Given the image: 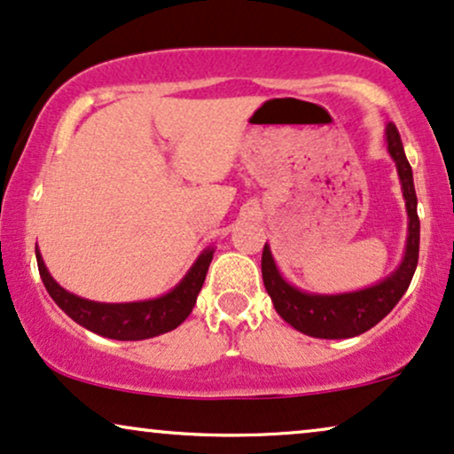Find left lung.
Wrapping results in <instances>:
<instances>
[{"instance_id":"8db88e82","label":"left lung","mask_w":454,"mask_h":454,"mask_svg":"<svg viewBox=\"0 0 454 454\" xmlns=\"http://www.w3.org/2000/svg\"><path fill=\"white\" fill-rule=\"evenodd\" d=\"M386 142L389 157L395 160L400 184H403V197L406 200V214H409V237H406L404 257L387 278L366 286V289L352 291V294H306V291H300L280 277L274 257L270 254V247L263 245V286H266L268 295L272 297L280 318L286 320L294 329L301 331L303 335L318 337V340H348V337L360 335V333L372 329L380 320L386 318L409 289L419 262L417 194L415 184H412L411 163L406 159L403 140H400L394 123H387Z\"/></svg>"}]
</instances>
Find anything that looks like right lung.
Returning <instances> with one entry per match:
<instances>
[{"instance_id":"add662e5","label":"right lung","mask_w":454,"mask_h":454,"mask_svg":"<svg viewBox=\"0 0 454 454\" xmlns=\"http://www.w3.org/2000/svg\"><path fill=\"white\" fill-rule=\"evenodd\" d=\"M35 255L39 274H42L50 297L74 323L85 326L91 333L108 337V340L140 341L174 331L188 318L194 303H197V295L205 283V277H207L209 263L214 260V249H205L199 255V260L192 263V268L188 270L186 277L169 294L154 297V300L131 303H100L68 294L51 278L37 245Z\"/></svg>"}]
</instances>
